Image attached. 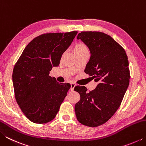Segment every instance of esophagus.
I'll return each mask as SVG.
<instances>
[{
  "instance_id": "obj_1",
  "label": "esophagus",
  "mask_w": 146,
  "mask_h": 146,
  "mask_svg": "<svg viewBox=\"0 0 146 146\" xmlns=\"http://www.w3.org/2000/svg\"><path fill=\"white\" fill-rule=\"evenodd\" d=\"M75 87V84L74 83H71V88H70V90L71 91H73L74 88Z\"/></svg>"
}]
</instances>
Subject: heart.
I'll return each mask as SVG.
<instances>
[{"instance_id": "1", "label": "heart", "mask_w": 146, "mask_h": 146, "mask_svg": "<svg viewBox=\"0 0 146 146\" xmlns=\"http://www.w3.org/2000/svg\"><path fill=\"white\" fill-rule=\"evenodd\" d=\"M74 54L75 53H80L82 52H86V51H88V48L82 42H78L76 43L73 47V49Z\"/></svg>"}]
</instances>
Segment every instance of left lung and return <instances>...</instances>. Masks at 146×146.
Segmentation results:
<instances>
[{
  "mask_svg": "<svg viewBox=\"0 0 146 146\" xmlns=\"http://www.w3.org/2000/svg\"><path fill=\"white\" fill-rule=\"evenodd\" d=\"M76 38L90 49L84 72L98 84L89 92L85 86L74 88L80 96L75 106L76 117L83 125L97 127L110 120L120 107L129 84V62L123 48L107 34L82 31Z\"/></svg>",
  "mask_w": 146,
  "mask_h": 146,
  "instance_id": "8db88e82",
  "label": "left lung"
}]
</instances>
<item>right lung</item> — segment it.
Instances as JSON below:
<instances>
[{
	"label": "right lung",
	"mask_w": 146,
	"mask_h": 146,
	"mask_svg": "<svg viewBox=\"0 0 146 146\" xmlns=\"http://www.w3.org/2000/svg\"><path fill=\"white\" fill-rule=\"evenodd\" d=\"M77 31L44 33L33 38L14 66L13 84L17 104L24 115L36 123L53 120L71 88L49 76Z\"/></svg>",
	"instance_id": "1"
}]
</instances>
